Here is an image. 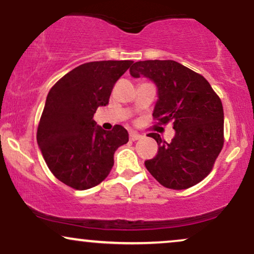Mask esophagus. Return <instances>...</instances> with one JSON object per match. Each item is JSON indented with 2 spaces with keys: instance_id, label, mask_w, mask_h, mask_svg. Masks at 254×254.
I'll list each match as a JSON object with an SVG mask.
<instances>
[{
  "instance_id": "1",
  "label": "esophagus",
  "mask_w": 254,
  "mask_h": 254,
  "mask_svg": "<svg viewBox=\"0 0 254 254\" xmlns=\"http://www.w3.org/2000/svg\"><path fill=\"white\" fill-rule=\"evenodd\" d=\"M141 138H143V136L139 135V133H137V132H131L130 133L131 141H137V139H141Z\"/></svg>"
}]
</instances>
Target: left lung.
Wrapping results in <instances>:
<instances>
[{
  "label": "left lung",
  "mask_w": 254,
  "mask_h": 254,
  "mask_svg": "<svg viewBox=\"0 0 254 254\" xmlns=\"http://www.w3.org/2000/svg\"><path fill=\"white\" fill-rule=\"evenodd\" d=\"M132 77L153 81L157 100L153 117L159 123L173 122L176 135L167 143L149 133L159 144L154 159L144 162L165 188L184 190L210 173L223 147V107L202 75L176 61H139L130 68Z\"/></svg>",
  "instance_id": "8db88e82"
}]
</instances>
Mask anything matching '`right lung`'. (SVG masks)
Listing matches in <instances>:
<instances>
[{
    "label": "right lung",
    "mask_w": 254,
    "mask_h": 254,
    "mask_svg": "<svg viewBox=\"0 0 254 254\" xmlns=\"http://www.w3.org/2000/svg\"><path fill=\"white\" fill-rule=\"evenodd\" d=\"M132 61H99L78 65L49 92L37 142L46 165L58 180L76 190L100 184L112 170L113 154L127 143L122 125L106 131L93 119L109 104L117 80Z\"/></svg>",
    "instance_id": "add662e5"
}]
</instances>
